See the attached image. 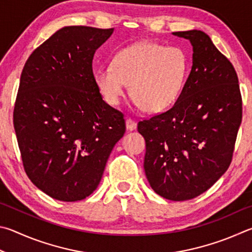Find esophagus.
Masks as SVG:
<instances>
[{"label": "esophagus", "instance_id": "34e87169", "mask_svg": "<svg viewBox=\"0 0 252 252\" xmlns=\"http://www.w3.org/2000/svg\"><path fill=\"white\" fill-rule=\"evenodd\" d=\"M126 128L130 131L135 130L136 128H137V124H136V122L133 121V119L127 118L126 119Z\"/></svg>", "mask_w": 252, "mask_h": 252}]
</instances>
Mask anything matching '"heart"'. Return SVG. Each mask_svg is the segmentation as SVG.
<instances>
[{
  "instance_id": "b5f03b06",
  "label": "heart",
  "mask_w": 252,
  "mask_h": 252,
  "mask_svg": "<svg viewBox=\"0 0 252 252\" xmlns=\"http://www.w3.org/2000/svg\"><path fill=\"white\" fill-rule=\"evenodd\" d=\"M188 72L183 48L145 41L119 51L112 66L95 70L94 81L109 105H117L129 85L131 97L145 112L158 113L178 99Z\"/></svg>"
}]
</instances>
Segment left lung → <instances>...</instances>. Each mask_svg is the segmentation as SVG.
<instances>
[{
    "label": "left lung",
    "mask_w": 252,
    "mask_h": 252,
    "mask_svg": "<svg viewBox=\"0 0 252 252\" xmlns=\"http://www.w3.org/2000/svg\"><path fill=\"white\" fill-rule=\"evenodd\" d=\"M192 45V66L182 94L167 112L138 123L146 140L144 169L166 199H192L226 173L242 118L232 64L202 31L174 32Z\"/></svg>",
    "instance_id": "obj_1"
}]
</instances>
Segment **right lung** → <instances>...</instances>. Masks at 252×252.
<instances>
[{
  "label": "right lung",
  "mask_w": 252,
  "mask_h": 252,
  "mask_svg": "<svg viewBox=\"0 0 252 252\" xmlns=\"http://www.w3.org/2000/svg\"><path fill=\"white\" fill-rule=\"evenodd\" d=\"M114 29L65 26L39 45L22 70L13 123L26 175L61 201L94 192L124 115L105 103L93 74L97 48Z\"/></svg>",
  "instance_id": "1"
}]
</instances>
